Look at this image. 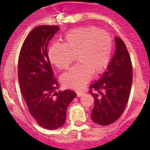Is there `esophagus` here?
I'll return each mask as SVG.
<instances>
[{
    "mask_svg": "<svg viewBox=\"0 0 150 150\" xmlns=\"http://www.w3.org/2000/svg\"><path fill=\"white\" fill-rule=\"evenodd\" d=\"M85 94V93H82V92H78L77 93V96L78 97H80V96H82Z\"/></svg>",
    "mask_w": 150,
    "mask_h": 150,
    "instance_id": "esophagus-1",
    "label": "esophagus"
}]
</instances>
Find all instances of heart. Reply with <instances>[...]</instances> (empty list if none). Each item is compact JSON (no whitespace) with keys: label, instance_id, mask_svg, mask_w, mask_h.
Masks as SVG:
<instances>
[{"label":"heart","instance_id":"obj_1","mask_svg":"<svg viewBox=\"0 0 150 150\" xmlns=\"http://www.w3.org/2000/svg\"><path fill=\"white\" fill-rule=\"evenodd\" d=\"M64 43H54L48 56L59 69H66L77 58V64L61 75V81L67 88L81 90L90 81L93 74L103 73L109 64L113 40L107 32L96 26L80 27L67 33Z\"/></svg>","mask_w":150,"mask_h":150}]
</instances>
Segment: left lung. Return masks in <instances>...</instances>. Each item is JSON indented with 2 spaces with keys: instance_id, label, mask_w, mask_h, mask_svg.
Returning <instances> with one entry per match:
<instances>
[{
  "instance_id": "left-lung-1",
  "label": "left lung",
  "mask_w": 150,
  "mask_h": 150,
  "mask_svg": "<svg viewBox=\"0 0 150 150\" xmlns=\"http://www.w3.org/2000/svg\"><path fill=\"white\" fill-rule=\"evenodd\" d=\"M114 40L115 51L107 71L90 86L89 91L94 98L91 118L100 125H110L121 116L132 83V65L125 44L118 36Z\"/></svg>"
}]
</instances>
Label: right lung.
Returning <instances> with one entry per match:
<instances>
[{"label":"right lung","instance_id":"right-lung-1","mask_svg":"<svg viewBox=\"0 0 150 150\" xmlns=\"http://www.w3.org/2000/svg\"><path fill=\"white\" fill-rule=\"evenodd\" d=\"M59 29L57 25L34 28L22 44L18 64L20 89L29 111L41 127L50 130L65 123L67 107L76 96L68 89L55 91L59 85L54 79L47 45Z\"/></svg>","mask_w":150,"mask_h":150}]
</instances>
